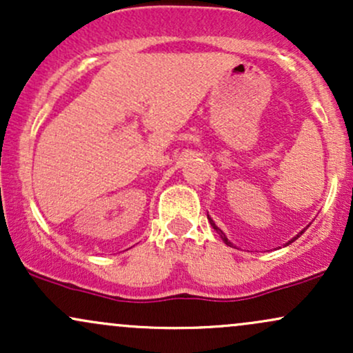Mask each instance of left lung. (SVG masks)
Masks as SVG:
<instances>
[{
	"instance_id": "obj_1",
	"label": "left lung",
	"mask_w": 353,
	"mask_h": 353,
	"mask_svg": "<svg viewBox=\"0 0 353 353\" xmlns=\"http://www.w3.org/2000/svg\"><path fill=\"white\" fill-rule=\"evenodd\" d=\"M208 219H209L210 225H212V229H214V230H216V232L219 234V236H221V239H222V241H224V242H225V245L232 247V242H230V241H229V239H228V237H225V234H224V232H222V230L217 228V225H216V222H214V221H212V219H210V217H209V214H208ZM307 228H309V225H307ZM303 232H305V229H303V230H302V232H299V234H297V236H295L294 239H290V241H289V242H287V244H285V245L292 244V242H294V241H297V239H299V237H301Z\"/></svg>"
}]
</instances>
